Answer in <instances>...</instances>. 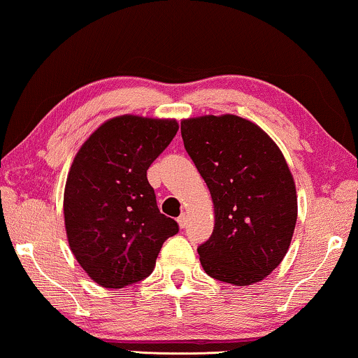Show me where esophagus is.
I'll list each match as a JSON object with an SVG mask.
<instances>
[{
	"mask_svg": "<svg viewBox=\"0 0 358 358\" xmlns=\"http://www.w3.org/2000/svg\"><path fill=\"white\" fill-rule=\"evenodd\" d=\"M178 223H179V227H180V228H185V227H187V215H185V213L180 215V217L178 218Z\"/></svg>",
	"mask_w": 358,
	"mask_h": 358,
	"instance_id": "34e87169",
	"label": "esophagus"
}]
</instances>
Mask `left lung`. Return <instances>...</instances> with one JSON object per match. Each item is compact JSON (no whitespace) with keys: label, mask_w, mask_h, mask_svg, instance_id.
Returning a JSON list of instances; mask_svg holds the SVG:
<instances>
[{"label":"left lung","mask_w":358,"mask_h":358,"mask_svg":"<svg viewBox=\"0 0 358 358\" xmlns=\"http://www.w3.org/2000/svg\"><path fill=\"white\" fill-rule=\"evenodd\" d=\"M180 134L213 202V233L197 249L203 271L238 287L264 280L285 257L298 217L280 148L233 114L184 119Z\"/></svg>","instance_id":"obj_1"}]
</instances>
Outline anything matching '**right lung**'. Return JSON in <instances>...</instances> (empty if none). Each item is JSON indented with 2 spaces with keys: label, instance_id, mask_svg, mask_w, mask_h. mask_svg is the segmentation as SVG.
<instances>
[{
  "label": "right lung",
  "instance_id": "add662e5",
  "mask_svg": "<svg viewBox=\"0 0 358 358\" xmlns=\"http://www.w3.org/2000/svg\"><path fill=\"white\" fill-rule=\"evenodd\" d=\"M178 130L174 119L125 114L97 127L78 150L63 195L65 229L73 256L97 285L143 280L179 231L146 178Z\"/></svg>",
  "mask_w": 358,
  "mask_h": 358
}]
</instances>
